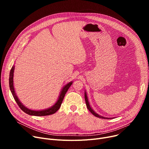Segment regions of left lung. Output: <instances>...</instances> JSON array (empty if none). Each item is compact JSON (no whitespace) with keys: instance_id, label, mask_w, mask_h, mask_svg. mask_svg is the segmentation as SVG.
Instances as JSON below:
<instances>
[{"instance_id":"8db88e82","label":"left lung","mask_w":149,"mask_h":149,"mask_svg":"<svg viewBox=\"0 0 149 149\" xmlns=\"http://www.w3.org/2000/svg\"><path fill=\"white\" fill-rule=\"evenodd\" d=\"M84 98H85V101H86V106H87V107L88 109V110L93 115L95 116L96 117H98V118H103V119H109L108 118H106V117H104V116H100L98 114H97V113H95L94 111H93V110H92V109L91 108V106L89 105V103L88 101V97H87V94H86V92H85L84 93Z\"/></svg>"}]
</instances>
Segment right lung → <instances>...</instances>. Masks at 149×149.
I'll list each match as a JSON object with an SVG mask.
<instances>
[{
  "label": "right lung",
  "instance_id": "1",
  "mask_svg": "<svg viewBox=\"0 0 149 149\" xmlns=\"http://www.w3.org/2000/svg\"><path fill=\"white\" fill-rule=\"evenodd\" d=\"M14 67H15L14 66H13V67L10 70V78H9L10 88L11 92L12 93V95H13L15 101H16L17 104H18V106H19V107L22 109V110L28 115H34V116H46V115H52V114H54L56 113L58 110L59 108L60 107L61 104L62 103V101H63V98L65 97L66 93L67 92L69 87L72 85V81L69 82V83H68L62 89V91L60 93L57 101L53 106H52L51 107H50L49 109H45V110H43V111L31 110V109H29L27 107H26L24 105H23V104L19 101L18 97L16 95V93H15V92L14 85H13V76H14Z\"/></svg>",
  "mask_w": 149,
  "mask_h": 149
}]
</instances>
